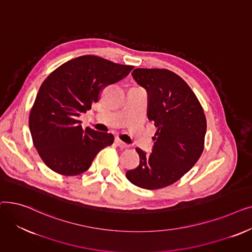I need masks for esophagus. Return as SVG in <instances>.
Listing matches in <instances>:
<instances>
[{
    "mask_svg": "<svg viewBox=\"0 0 252 252\" xmlns=\"http://www.w3.org/2000/svg\"><path fill=\"white\" fill-rule=\"evenodd\" d=\"M115 143L117 144V146H118V147H121L122 149H126V148H128V147H129V145L126 144L125 142H123L121 139H118V138L115 140Z\"/></svg>",
    "mask_w": 252,
    "mask_h": 252,
    "instance_id": "obj_1",
    "label": "esophagus"
}]
</instances>
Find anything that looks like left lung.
<instances>
[{
    "mask_svg": "<svg viewBox=\"0 0 252 252\" xmlns=\"http://www.w3.org/2000/svg\"><path fill=\"white\" fill-rule=\"evenodd\" d=\"M131 75L147 91V115L157 130L152 153L137 148L140 164L126 176L140 188L161 189L180 180L199 159L206 117L191 88L173 71L136 68Z\"/></svg>",
    "mask_w": 252,
    "mask_h": 252,
    "instance_id": "1",
    "label": "left lung"
}]
</instances>
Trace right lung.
<instances>
[{"label": "right lung", "mask_w": 252, "mask_h": 252, "mask_svg": "<svg viewBox=\"0 0 252 252\" xmlns=\"http://www.w3.org/2000/svg\"><path fill=\"white\" fill-rule=\"evenodd\" d=\"M134 66L85 55L59 66L38 90L30 114L34 147L45 164L63 176L83 174L114 141L112 134L87 127L78 117L99 101L102 90L125 78Z\"/></svg>", "instance_id": "obj_1"}]
</instances>
